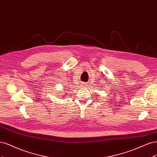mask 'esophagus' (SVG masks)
I'll list each match as a JSON object with an SVG mask.
<instances>
[{"mask_svg":"<svg viewBox=\"0 0 157 157\" xmlns=\"http://www.w3.org/2000/svg\"><path fill=\"white\" fill-rule=\"evenodd\" d=\"M85 84H86V83H83V84L82 85V86L83 87H84V88L85 87V86H86V85H85Z\"/></svg>","mask_w":157,"mask_h":157,"instance_id":"obj_1","label":"esophagus"}]
</instances>
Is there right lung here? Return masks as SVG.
Listing matches in <instances>:
<instances>
[{
    "label": "right lung",
    "instance_id": "add662e5",
    "mask_svg": "<svg viewBox=\"0 0 157 157\" xmlns=\"http://www.w3.org/2000/svg\"><path fill=\"white\" fill-rule=\"evenodd\" d=\"M63 96H64V95H63Z\"/></svg>",
    "mask_w": 157,
    "mask_h": 157
}]
</instances>
